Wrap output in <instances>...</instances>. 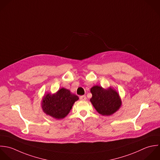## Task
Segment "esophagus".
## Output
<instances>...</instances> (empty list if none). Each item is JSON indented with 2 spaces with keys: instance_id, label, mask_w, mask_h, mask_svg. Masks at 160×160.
<instances>
[{
  "instance_id": "obj_1",
  "label": "esophagus",
  "mask_w": 160,
  "mask_h": 160,
  "mask_svg": "<svg viewBox=\"0 0 160 160\" xmlns=\"http://www.w3.org/2000/svg\"><path fill=\"white\" fill-rule=\"evenodd\" d=\"M86 99H87V98H86L85 95H82V96L80 97V100H85Z\"/></svg>"
}]
</instances>
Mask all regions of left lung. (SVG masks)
Wrapping results in <instances>:
<instances>
[{"label":"left lung","mask_w":160,"mask_h":160,"mask_svg":"<svg viewBox=\"0 0 160 160\" xmlns=\"http://www.w3.org/2000/svg\"><path fill=\"white\" fill-rule=\"evenodd\" d=\"M90 92V102L96 110L102 115H111L117 112L122 105L118 93L112 88L105 90L99 86L93 87Z\"/></svg>","instance_id":"8db88e82"}]
</instances>
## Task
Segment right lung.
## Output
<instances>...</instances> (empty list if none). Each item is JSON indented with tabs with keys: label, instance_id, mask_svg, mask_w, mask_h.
<instances>
[{
	"label": "right lung",
	"instance_id": "right-lung-1",
	"mask_svg": "<svg viewBox=\"0 0 160 160\" xmlns=\"http://www.w3.org/2000/svg\"><path fill=\"white\" fill-rule=\"evenodd\" d=\"M78 100L77 95L62 88L54 95L48 93L45 96L42 108L46 114L56 119H61L68 114L73 103Z\"/></svg>",
	"mask_w": 160,
	"mask_h": 160
}]
</instances>
